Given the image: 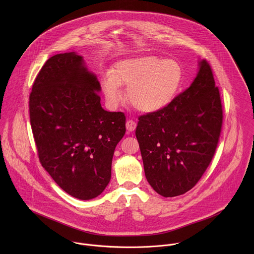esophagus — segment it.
Returning a JSON list of instances; mask_svg holds the SVG:
<instances>
[{"label": "esophagus", "instance_id": "1", "mask_svg": "<svg viewBox=\"0 0 254 254\" xmlns=\"http://www.w3.org/2000/svg\"><path fill=\"white\" fill-rule=\"evenodd\" d=\"M136 126H137V124H136L135 121H133V120H131V119L127 120V122H126V129H127L129 132H133V131L136 129Z\"/></svg>", "mask_w": 254, "mask_h": 254}]
</instances>
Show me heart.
I'll return each mask as SVG.
<instances>
[{"instance_id": "heart-1", "label": "heart", "mask_w": 254, "mask_h": 254, "mask_svg": "<svg viewBox=\"0 0 254 254\" xmlns=\"http://www.w3.org/2000/svg\"><path fill=\"white\" fill-rule=\"evenodd\" d=\"M181 64L175 60L155 56H141L118 62L102 81L109 106H117L123 99L120 86L128 87L130 104L141 112L153 113L169 106L183 83Z\"/></svg>"}]
</instances>
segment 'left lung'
Instances as JSON below:
<instances>
[{"instance_id":"obj_1","label":"left lung","mask_w":254,"mask_h":254,"mask_svg":"<svg viewBox=\"0 0 254 254\" xmlns=\"http://www.w3.org/2000/svg\"><path fill=\"white\" fill-rule=\"evenodd\" d=\"M222 120L219 90L204 60L190 86L169 106L139 117L136 137L145 178L157 193L177 196L198 182L214 155Z\"/></svg>"}]
</instances>
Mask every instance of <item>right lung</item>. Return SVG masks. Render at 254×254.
Returning a JSON list of instances; mask_svg holds the SVG:
<instances>
[{"mask_svg":"<svg viewBox=\"0 0 254 254\" xmlns=\"http://www.w3.org/2000/svg\"><path fill=\"white\" fill-rule=\"evenodd\" d=\"M101 90L83 57L70 52L46 62L29 99L42 166L82 200L97 197L109 185L114 149L126 132L124 113L102 108Z\"/></svg>","mask_w":254,"mask_h":254,"instance_id":"add662e5","label":"right lung"}]
</instances>
